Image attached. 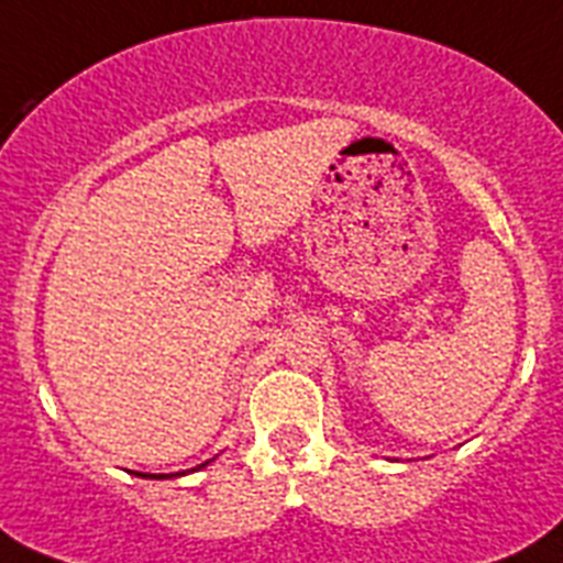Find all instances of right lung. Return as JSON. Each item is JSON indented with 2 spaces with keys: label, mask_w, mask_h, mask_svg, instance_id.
<instances>
[{
  "label": "right lung",
  "mask_w": 563,
  "mask_h": 563,
  "mask_svg": "<svg viewBox=\"0 0 563 563\" xmlns=\"http://www.w3.org/2000/svg\"><path fill=\"white\" fill-rule=\"evenodd\" d=\"M208 463H210V460H208ZM208 463H202V465H199V468H205V465H208ZM178 474H185V472H178ZM141 477H153V479H167V477H176V474H141Z\"/></svg>",
  "instance_id": "1"
}]
</instances>
